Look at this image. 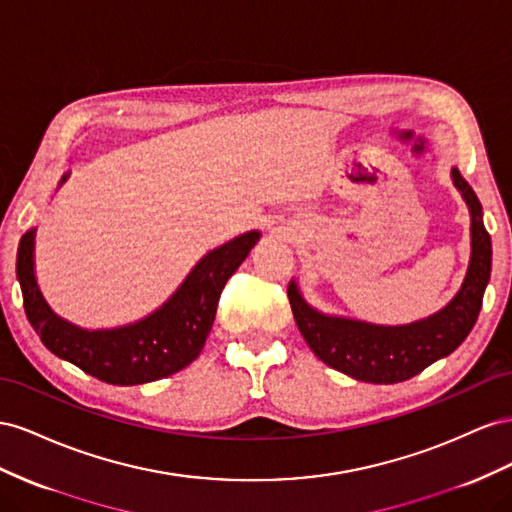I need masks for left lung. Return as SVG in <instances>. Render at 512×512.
Instances as JSON below:
<instances>
[{"label": "left lung", "instance_id": "1", "mask_svg": "<svg viewBox=\"0 0 512 512\" xmlns=\"http://www.w3.org/2000/svg\"><path fill=\"white\" fill-rule=\"evenodd\" d=\"M452 182L472 212V259L459 294L440 313L407 326L328 317L311 309L296 283H289L287 296L302 337L328 367L360 382L397 384L455 352L470 334L491 276V236L483 225L480 201L459 169H452Z\"/></svg>", "mask_w": 512, "mask_h": 512}]
</instances>
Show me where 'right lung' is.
<instances>
[{"instance_id": "add662e5", "label": "right lung", "mask_w": 512, "mask_h": 512, "mask_svg": "<svg viewBox=\"0 0 512 512\" xmlns=\"http://www.w3.org/2000/svg\"><path fill=\"white\" fill-rule=\"evenodd\" d=\"M66 180V178H64ZM62 180V182H64ZM259 240V231L214 248L156 313L115 330H81L57 317L34 276V229L19 242L17 276L29 324L49 352L113 386L163 379L191 364L206 345L229 276Z\"/></svg>"}]
</instances>
